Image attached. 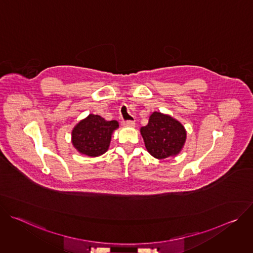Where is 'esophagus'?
I'll use <instances>...</instances> for the list:
<instances>
[{"mask_svg":"<svg viewBox=\"0 0 253 253\" xmlns=\"http://www.w3.org/2000/svg\"><path fill=\"white\" fill-rule=\"evenodd\" d=\"M122 125L125 127H134L135 126V122L134 121H123Z\"/></svg>","mask_w":253,"mask_h":253,"instance_id":"esophagus-1","label":"esophagus"}]
</instances>
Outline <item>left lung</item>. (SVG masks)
I'll return each mask as SVG.
<instances>
[{"instance_id": "1", "label": "left lung", "mask_w": 253, "mask_h": 253, "mask_svg": "<svg viewBox=\"0 0 253 253\" xmlns=\"http://www.w3.org/2000/svg\"><path fill=\"white\" fill-rule=\"evenodd\" d=\"M147 151L156 159L177 156L184 147V126L168 114L153 112L146 126L140 129Z\"/></svg>"}]
</instances>
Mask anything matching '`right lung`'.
<instances>
[{
  "label": "right lung",
  "instance_id": "add662e5",
  "mask_svg": "<svg viewBox=\"0 0 253 253\" xmlns=\"http://www.w3.org/2000/svg\"><path fill=\"white\" fill-rule=\"evenodd\" d=\"M118 128L116 120L106 121L99 115L89 114L72 130V144L81 155L101 156L109 149L112 134Z\"/></svg>",
  "mask_w": 253,
  "mask_h": 253
}]
</instances>
